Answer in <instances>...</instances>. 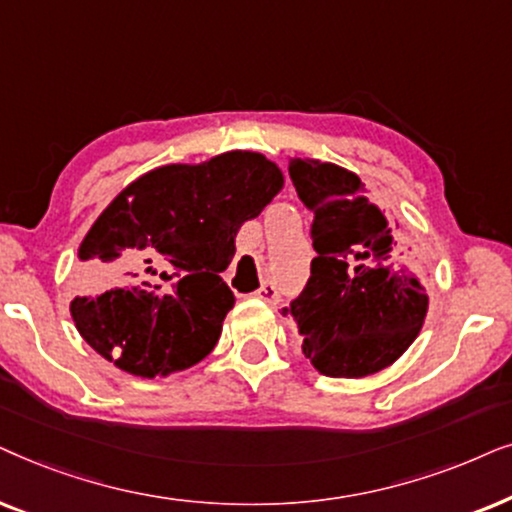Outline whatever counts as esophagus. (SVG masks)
Wrapping results in <instances>:
<instances>
[{"label":"esophagus","instance_id":"34e87169","mask_svg":"<svg viewBox=\"0 0 512 512\" xmlns=\"http://www.w3.org/2000/svg\"><path fill=\"white\" fill-rule=\"evenodd\" d=\"M257 299H262V302H269V304H276L278 299H281V290H278L276 283L271 281H264L260 288H257L255 292H252Z\"/></svg>","mask_w":512,"mask_h":512}]
</instances>
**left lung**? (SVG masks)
I'll list each match as a JSON object with an SVG mask.
<instances>
[{"instance_id": "obj_1", "label": "left lung", "mask_w": 512, "mask_h": 512, "mask_svg": "<svg viewBox=\"0 0 512 512\" xmlns=\"http://www.w3.org/2000/svg\"><path fill=\"white\" fill-rule=\"evenodd\" d=\"M290 177L313 215L316 257L283 316L297 323L304 356L327 377L384 370L417 339L426 318L412 248L365 199L358 175L335 163L292 159Z\"/></svg>"}]
</instances>
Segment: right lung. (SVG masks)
I'll return each mask as SVG.
<instances>
[{
	"label": "right lung",
	"mask_w": 512,
	"mask_h": 512,
	"mask_svg": "<svg viewBox=\"0 0 512 512\" xmlns=\"http://www.w3.org/2000/svg\"><path fill=\"white\" fill-rule=\"evenodd\" d=\"M281 187L276 163L255 152L138 177L79 248L81 260L112 264L72 299L79 335L135 377H166L206 358L234 306L220 274L238 229Z\"/></svg>",
	"instance_id": "obj_1"
}]
</instances>
